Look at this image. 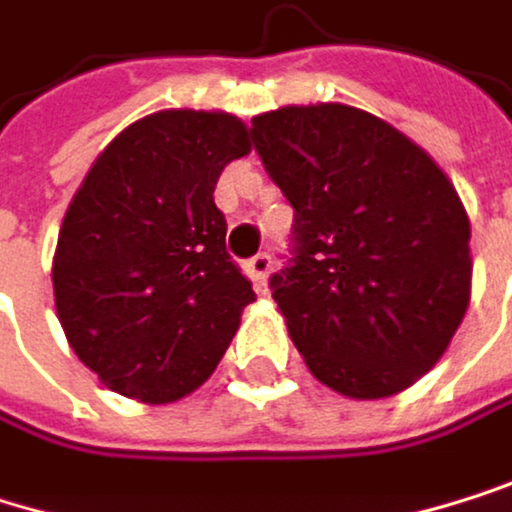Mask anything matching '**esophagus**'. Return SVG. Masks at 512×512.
Listing matches in <instances>:
<instances>
[{
  "mask_svg": "<svg viewBox=\"0 0 512 512\" xmlns=\"http://www.w3.org/2000/svg\"><path fill=\"white\" fill-rule=\"evenodd\" d=\"M270 270H273V261H270V254H254V258H248L245 261V273H248V279L258 285V288H264L267 285V279H270Z\"/></svg>",
  "mask_w": 512,
  "mask_h": 512,
  "instance_id": "34e87169",
  "label": "esophagus"
}]
</instances>
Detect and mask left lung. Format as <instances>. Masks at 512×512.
<instances>
[{
    "instance_id": "left-lung-1",
    "label": "left lung",
    "mask_w": 512,
    "mask_h": 512,
    "mask_svg": "<svg viewBox=\"0 0 512 512\" xmlns=\"http://www.w3.org/2000/svg\"><path fill=\"white\" fill-rule=\"evenodd\" d=\"M251 139L294 206L291 261L270 288L309 373L355 400L410 388L470 303V221L452 181L340 102L258 115Z\"/></svg>"
}]
</instances>
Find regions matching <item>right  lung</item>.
Returning <instances> with one entry per match:
<instances>
[{
  "instance_id": "add662e5",
  "label": "right lung",
  "mask_w": 512,
  "mask_h": 512,
  "mask_svg": "<svg viewBox=\"0 0 512 512\" xmlns=\"http://www.w3.org/2000/svg\"><path fill=\"white\" fill-rule=\"evenodd\" d=\"M248 151L239 118L169 108L118 133L84 175L51 279L66 340L105 388L172 404L224 358L254 291L212 194Z\"/></svg>"
}]
</instances>
